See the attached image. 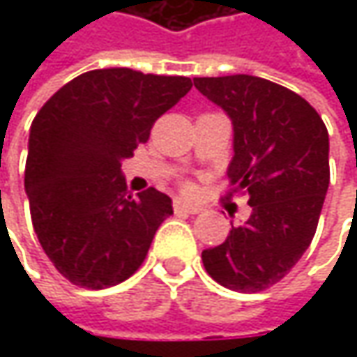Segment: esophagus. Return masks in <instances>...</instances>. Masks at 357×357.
<instances>
[{
  "mask_svg": "<svg viewBox=\"0 0 357 357\" xmlns=\"http://www.w3.org/2000/svg\"><path fill=\"white\" fill-rule=\"evenodd\" d=\"M172 208H174V213L176 214H199L202 208L200 206H192V204H186L183 200H174V204H172Z\"/></svg>",
  "mask_w": 357,
  "mask_h": 357,
  "instance_id": "1",
  "label": "esophagus"
}]
</instances>
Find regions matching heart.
Returning a JSON list of instances; mask_svg holds the SVG:
<instances>
[{
    "mask_svg": "<svg viewBox=\"0 0 357 357\" xmlns=\"http://www.w3.org/2000/svg\"><path fill=\"white\" fill-rule=\"evenodd\" d=\"M183 190H185L186 195H192V192H195V185L186 181V183H183Z\"/></svg>",
    "mask_w": 357,
    "mask_h": 357,
    "instance_id": "1",
    "label": "heart"
}]
</instances>
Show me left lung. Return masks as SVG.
Segmentation results:
<instances>
[{
    "label": "left lung",
    "mask_w": 357,
    "mask_h": 357,
    "mask_svg": "<svg viewBox=\"0 0 357 357\" xmlns=\"http://www.w3.org/2000/svg\"><path fill=\"white\" fill-rule=\"evenodd\" d=\"M195 87L232 119L228 181L252 206L244 225L202 252V264L228 290L262 292L316 234L330 185L328 129L306 99L260 77H195Z\"/></svg>",
    "instance_id": "1"
}]
</instances>
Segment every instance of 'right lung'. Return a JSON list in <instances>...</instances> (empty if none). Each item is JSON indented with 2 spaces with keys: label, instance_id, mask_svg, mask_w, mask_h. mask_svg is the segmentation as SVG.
Returning <instances> with one entry per match:
<instances>
[{
  "label": "right lung",
  "instance_id": "right-lung-1",
  "mask_svg": "<svg viewBox=\"0 0 357 357\" xmlns=\"http://www.w3.org/2000/svg\"><path fill=\"white\" fill-rule=\"evenodd\" d=\"M190 87L188 77L95 69L63 85L35 115L25 160L31 222L71 284L103 290L144 262L172 200L153 186L129 195L121 160Z\"/></svg>",
  "mask_w": 357,
  "mask_h": 357
}]
</instances>
